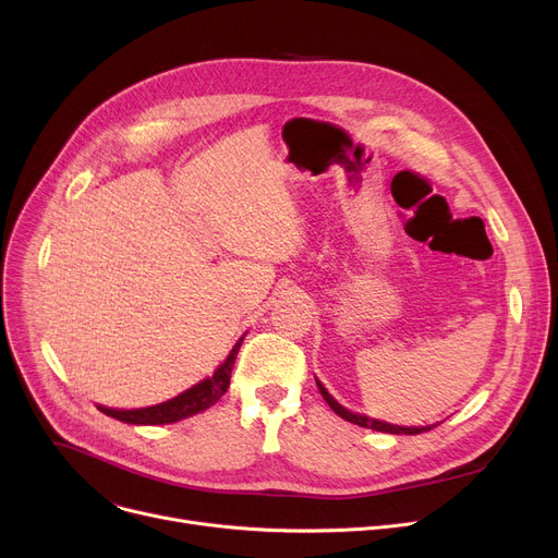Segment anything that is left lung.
<instances>
[{
	"mask_svg": "<svg viewBox=\"0 0 558 558\" xmlns=\"http://www.w3.org/2000/svg\"><path fill=\"white\" fill-rule=\"evenodd\" d=\"M316 385H318L320 396H324V400L330 404V409H332V412H335L337 416H341V418L348 421V423H355V425H360V427H371V429H375V432H387V434H421V432H427V429L436 427V425H427V427H400V425H389V423L375 421V418H368V416L353 414V412H348V409H343V407L324 389V385H320L318 379H316Z\"/></svg>",
	"mask_w": 558,
	"mask_h": 558,
	"instance_id": "obj_1",
	"label": "left lung"
}]
</instances>
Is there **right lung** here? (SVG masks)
I'll list each match as a JSON object with an SVG mask.
<instances>
[{"mask_svg":"<svg viewBox=\"0 0 558 558\" xmlns=\"http://www.w3.org/2000/svg\"><path fill=\"white\" fill-rule=\"evenodd\" d=\"M244 337L234 343L232 353L228 355V360L215 371L213 377L203 379L196 387L187 389L185 393L175 396L167 402H160L156 407H144V409H108V407H99V412H104L106 416H112L117 421H124L131 425H167V423H175L183 421L187 416H194L198 412H205V409L213 407L226 391L230 385V373L234 366V357L240 353Z\"/></svg>","mask_w":558,"mask_h":558,"instance_id":"1","label":"right lung"}]
</instances>
